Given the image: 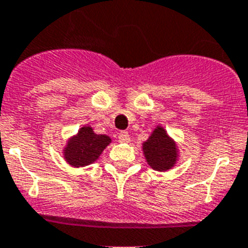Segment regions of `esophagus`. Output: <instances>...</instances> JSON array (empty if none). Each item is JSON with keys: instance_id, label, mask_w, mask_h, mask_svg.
Wrapping results in <instances>:
<instances>
[{"instance_id": "obj_1", "label": "esophagus", "mask_w": 248, "mask_h": 248, "mask_svg": "<svg viewBox=\"0 0 248 248\" xmlns=\"http://www.w3.org/2000/svg\"><path fill=\"white\" fill-rule=\"evenodd\" d=\"M118 140H120L121 142H128V141H130V135H128V132H126V131H121L120 134H118Z\"/></svg>"}]
</instances>
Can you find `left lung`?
Masks as SVG:
<instances>
[{
  "label": "left lung",
  "mask_w": 248,
  "mask_h": 248,
  "mask_svg": "<svg viewBox=\"0 0 248 248\" xmlns=\"http://www.w3.org/2000/svg\"><path fill=\"white\" fill-rule=\"evenodd\" d=\"M143 154L149 164L154 170L166 171L171 169L176 161L175 142L168 136L163 127H157L143 142Z\"/></svg>",
  "instance_id": "8db88e82"
}]
</instances>
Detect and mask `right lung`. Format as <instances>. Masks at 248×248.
<instances>
[{"mask_svg":"<svg viewBox=\"0 0 248 248\" xmlns=\"http://www.w3.org/2000/svg\"><path fill=\"white\" fill-rule=\"evenodd\" d=\"M111 142L106 135H97L91 126H84L78 131V135L70 139L65 150L64 157L70 165L85 166L94 163L102 151Z\"/></svg>","mask_w":248,"mask_h":248,"instance_id":"add662e5","label":"right lung"}]
</instances>
